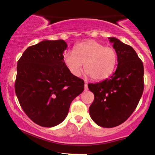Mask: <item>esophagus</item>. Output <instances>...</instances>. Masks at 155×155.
I'll use <instances>...</instances> for the list:
<instances>
[{"label": "esophagus", "mask_w": 155, "mask_h": 155, "mask_svg": "<svg viewBox=\"0 0 155 155\" xmlns=\"http://www.w3.org/2000/svg\"><path fill=\"white\" fill-rule=\"evenodd\" d=\"M84 90H87V83L85 82L84 84Z\"/></svg>", "instance_id": "esophagus-1"}]
</instances>
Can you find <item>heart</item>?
<instances>
[{"mask_svg": "<svg viewBox=\"0 0 155 155\" xmlns=\"http://www.w3.org/2000/svg\"><path fill=\"white\" fill-rule=\"evenodd\" d=\"M64 62L73 75L79 76L84 69L94 80L101 81L108 78L116 68L117 53L114 48L105 47L94 40L79 43L74 53L69 51L64 55Z\"/></svg>", "mask_w": 155, "mask_h": 155, "instance_id": "1", "label": "heart"}]
</instances>
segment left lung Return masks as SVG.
Instances as JSON below:
<instances>
[{
  "mask_svg": "<svg viewBox=\"0 0 155 155\" xmlns=\"http://www.w3.org/2000/svg\"><path fill=\"white\" fill-rule=\"evenodd\" d=\"M109 39L117 53L116 71L108 79L87 84L94 94L89 107L90 116L103 128L116 127L128 120L144 89L143 64L135 50L114 37Z\"/></svg>",
  "mask_w": 155,
  "mask_h": 155,
  "instance_id": "left-lung-1",
  "label": "left lung"
}]
</instances>
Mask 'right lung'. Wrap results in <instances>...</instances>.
I'll list each match as a JSON object with an SVG mask.
<instances>
[{
	"instance_id": "1",
	"label": "right lung",
	"mask_w": 155,
	"mask_h": 155,
	"mask_svg": "<svg viewBox=\"0 0 155 155\" xmlns=\"http://www.w3.org/2000/svg\"><path fill=\"white\" fill-rule=\"evenodd\" d=\"M64 40H45L29 47L18 61L15 91L23 110L43 127L60 124L84 82L64 61Z\"/></svg>"
}]
</instances>
